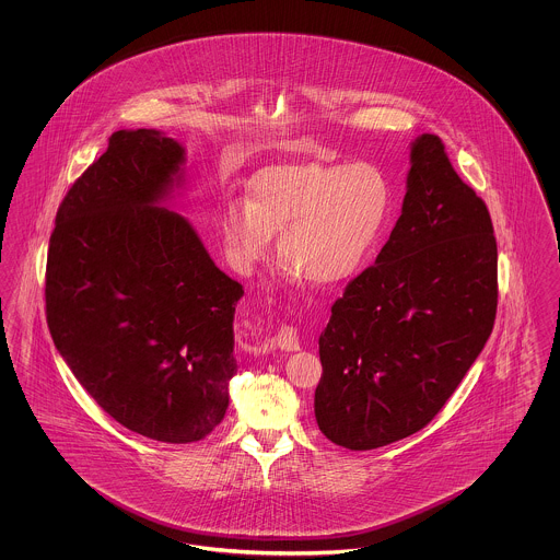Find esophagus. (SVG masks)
<instances>
[{
	"label": "esophagus",
	"instance_id": "esophagus-1",
	"mask_svg": "<svg viewBox=\"0 0 560 560\" xmlns=\"http://www.w3.org/2000/svg\"><path fill=\"white\" fill-rule=\"evenodd\" d=\"M265 350H275V348H281V350H288V352H292V350H298L300 348V342H298V334H295V329L290 327V325H285V327H281L272 338H268L267 342L262 345Z\"/></svg>",
	"mask_w": 560,
	"mask_h": 560
}]
</instances>
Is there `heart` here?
<instances>
[{
	"instance_id": "heart-1",
	"label": "heart",
	"mask_w": 560,
	"mask_h": 560,
	"mask_svg": "<svg viewBox=\"0 0 560 560\" xmlns=\"http://www.w3.org/2000/svg\"><path fill=\"white\" fill-rule=\"evenodd\" d=\"M393 212V187L368 161L292 163L258 172L247 203L229 201L220 229L235 267L249 270L281 233V260L315 285H338L368 265Z\"/></svg>"
}]
</instances>
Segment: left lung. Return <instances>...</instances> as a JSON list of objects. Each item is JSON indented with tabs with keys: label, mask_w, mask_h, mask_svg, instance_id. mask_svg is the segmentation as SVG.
<instances>
[{
	"label": "left lung",
	"mask_w": 560,
	"mask_h": 560,
	"mask_svg": "<svg viewBox=\"0 0 560 560\" xmlns=\"http://www.w3.org/2000/svg\"><path fill=\"white\" fill-rule=\"evenodd\" d=\"M409 161L390 240L334 302L319 338L315 418L352 452L427 427L495 320L498 243L485 201L457 176L439 136H418Z\"/></svg>",
	"instance_id": "8db88e82"
}]
</instances>
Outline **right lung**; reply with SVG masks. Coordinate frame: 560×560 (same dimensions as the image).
<instances>
[{"instance_id":"right-lung-1","label":"right lung","mask_w":560,"mask_h":560,"mask_svg":"<svg viewBox=\"0 0 560 560\" xmlns=\"http://www.w3.org/2000/svg\"><path fill=\"white\" fill-rule=\"evenodd\" d=\"M187 153L158 130H119L56 212L46 267L54 347L121 427L192 443L229 407L243 288L163 201Z\"/></svg>"}]
</instances>
